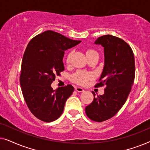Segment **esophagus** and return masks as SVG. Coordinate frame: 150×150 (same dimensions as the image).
Listing matches in <instances>:
<instances>
[{
  "label": "esophagus",
  "instance_id": "34e87169",
  "mask_svg": "<svg viewBox=\"0 0 150 150\" xmlns=\"http://www.w3.org/2000/svg\"><path fill=\"white\" fill-rule=\"evenodd\" d=\"M75 89H76V91H78V92H83L84 91V89L82 87H75Z\"/></svg>",
  "mask_w": 150,
  "mask_h": 150
}]
</instances>
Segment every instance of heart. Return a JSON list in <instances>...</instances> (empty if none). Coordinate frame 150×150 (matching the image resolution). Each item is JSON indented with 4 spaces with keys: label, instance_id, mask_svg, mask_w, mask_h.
<instances>
[{
    "label": "heart",
    "instance_id": "heart-1",
    "mask_svg": "<svg viewBox=\"0 0 150 150\" xmlns=\"http://www.w3.org/2000/svg\"><path fill=\"white\" fill-rule=\"evenodd\" d=\"M86 54H87V56L89 58V57L93 56L94 54H98V52L93 49H89L86 52ZM71 56H72V52H70L67 54L66 58V62L67 63H70ZM93 76L91 73L85 72V71H77L71 76V81L74 82L75 83L79 84V85H85L86 84H87L89 81L93 79Z\"/></svg>",
    "mask_w": 150,
    "mask_h": 150
}]
</instances>
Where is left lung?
I'll return each mask as SVG.
<instances>
[{"mask_svg":"<svg viewBox=\"0 0 150 150\" xmlns=\"http://www.w3.org/2000/svg\"><path fill=\"white\" fill-rule=\"evenodd\" d=\"M101 44L104 51V67L99 83L100 87L106 85L103 95L97 96L85 112L90 120L102 122L117 113L126 102L135 77L134 53L127 43L117 37L106 35L95 42Z\"/></svg>","mask_w":150,"mask_h":150,"instance_id":"8db88e82","label":"left lung"}]
</instances>
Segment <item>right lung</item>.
<instances>
[{"instance_id":"add662e5","label":"right lung","mask_w":150,"mask_h":150,"mask_svg":"<svg viewBox=\"0 0 150 150\" xmlns=\"http://www.w3.org/2000/svg\"><path fill=\"white\" fill-rule=\"evenodd\" d=\"M81 41L72 40L52 30L34 37L28 43L21 65L20 83L28 108L33 115L45 122L61 115L67 98L72 94V85L53 90L51 84L64 70L65 50Z\"/></svg>"}]
</instances>
